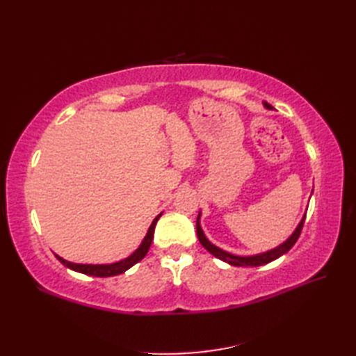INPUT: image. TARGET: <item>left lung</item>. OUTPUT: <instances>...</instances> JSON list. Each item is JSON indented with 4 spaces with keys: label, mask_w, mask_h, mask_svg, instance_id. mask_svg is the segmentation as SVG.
<instances>
[{
    "label": "left lung",
    "mask_w": 356,
    "mask_h": 356,
    "mask_svg": "<svg viewBox=\"0 0 356 356\" xmlns=\"http://www.w3.org/2000/svg\"><path fill=\"white\" fill-rule=\"evenodd\" d=\"M264 107L270 108V105L264 102ZM199 217H200V214H199ZM199 217H197V223H195V228H197V237H199V240H200L202 246L205 248L208 252H211L214 257H217V259H220V260H223V261H226V263H229V264H232V266H261V264H266V263H269V261H272V260L278 259L280 255L286 254V252L289 251V249L295 245V241L298 240L300 234H301V229H303L305 218H306V216H305L303 218H301V222H300V225L297 226V229H295V232L292 234V236H291L289 238H287V240L284 241L283 245H280L278 248L272 249V251H268V252H264V254H259V255H252V257H238V255H232V254H229V252L222 251L220 248H217V246H214L213 243H211V241L205 237V234H203V231H202V228H200Z\"/></svg>",
    "instance_id": "1"
}]
</instances>
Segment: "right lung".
Returning <instances> with one entry per match:
<instances>
[{"instance_id": "right-lung-1", "label": "right lung", "mask_w": 356, "mask_h": 356, "mask_svg": "<svg viewBox=\"0 0 356 356\" xmlns=\"http://www.w3.org/2000/svg\"><path fill=\"white\" fill-rule=\"evenodd\" d=\"M162 214H159L153 223H151L149 229L147 232L145 238H143V241L140 243V246L136 249V251L128 257V259L125 260H120L118 263H111V264H78V263H70L64 259H61V257L56 255V259L61 261L64 266L70 268L76 272H81V274H86V275H93V277H113V275H119L122 274V272H125L127 269H130L133 264H136L138 261H140L143 257L147 255L148 249L151 246V241H153V237H154V228H156V223L159 220V217H161Z\"/></svg>"}]
</instances>
